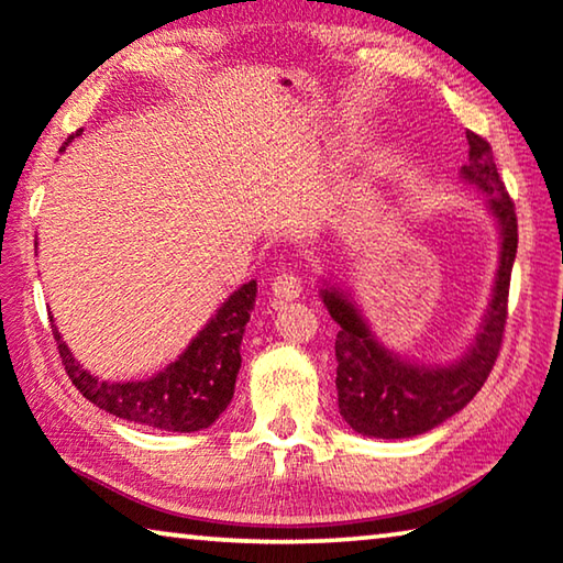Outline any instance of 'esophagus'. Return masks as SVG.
<instances>
[{"mask_svg":"<svg viewBox=\"0 0 563 563\" xmlns=\"http://www.w3.org/2000/svg\"><path fill=\"white\" fill-rule=\"evenodd\" d=\"M271 292L278 302L296 300V298H300V292H302V283H300L296 273H280V275H275V278H273Z\"/></svg>","mask_w":563,"mask_h":563,"instance_id":"34e87169","label":"esophagus"}]
</instances>
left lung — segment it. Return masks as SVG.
<instances>
[{
    "label": "left lung",
    "mask_w": 563,
    "mask_h": 563,
    "mask_svg": "<svg viewBox=\"0 0 563 563\" xmlns=\"http://www.w3.org/2000/svg\"><path fill=\"white\" fill-rule=\"evenodd\" d=\"M466 140L468 163L461 167V180L484 192L498 230V271L478 333L463 355L451 363L404 358L378 341L351 290L330 280L320 288L330 318L341 325L335 335L338 410L355 433L368 439H413L449 421L478 394L501 347L519 225L494 150L474 132H466Z\"/></svg>",
    "instance_id": "obj_1"
}]
</instances>
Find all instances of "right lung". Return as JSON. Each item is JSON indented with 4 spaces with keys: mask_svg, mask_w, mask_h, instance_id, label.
Segmentation results:
<instances>
[{
    "mask_svg": "<svg viewBox=\"0 0 563 563\" xmlns=\"http://www.w3.org/2000/svg\"><path fill=\"white\" fill-rule=\"evenodd\" d=\"M73 137L65 142V147ZM255 280L240 285L192 338L190 345L177 355V361L155 373L153 378L142 380H100L75 361L57 325H52V333H55L59 358L69 380L97 408L130 423L192 433L216 423L233 400L235 378L243 363L240 343L255 308Z\"/></svg>",
    "mask_w": 563,
    "mask_h": 563,
    "instance_id": "1",
    "label": "right lung"
}]
</instances>
